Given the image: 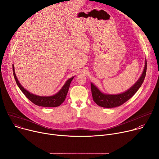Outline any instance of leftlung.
Wrapping results in <instances>:
<instances>
[{
    "mask_svg": "<svg viewBox=\"0 0 159 159\" xmlns=\"http://www.w3.org/2000/svg\"><path fill=\"white\" fill-rule=\"evenodd\" d=\"M147 66V60H145V68H144L143 71L139 79L131 88H130L125 92L119 94H108L103 93L91 82V92L94 102L99 107L104 108H114L122 105L131 98L141 87L146 76Z\"/></svg>",
    "mask_w": 159,
    "mask_h": 159,
    "instance_id": "left-lung-1",
    "label": "left lung"
}]
</instances>
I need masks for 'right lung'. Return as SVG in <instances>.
<instances>
[{"mask_svg":"<svg viewBox=\"0 0 159 159\" xmlns=\"http://www.w3.org/2000/svg\"><path fill=\"white\" fill-rule=\"evenodd\" d=\"M12 70H13V75H14V79H15L16 82L19 88L23 92V93L26 96V97L28 99L30 100L31 102L35 105L40 106V107H56L60 106L65 101L70 88V83L71 80L74 78V77H73L67 80L65 84H64V85L61 88V89L53 96H37L30 93L29 91H28L26 89H25L23 87V86L21 85V84L20 83V82L18 81V79H17L15 71H14V68L13 65H12Z\"/></svg>","mask_w":159,"mask_h":159,"instance_id":"1","label":"right lung"}]
</instances>
